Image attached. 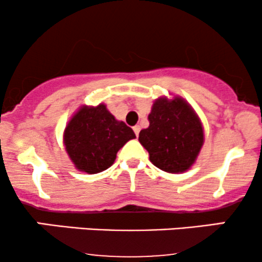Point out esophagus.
I'll return each mask as SVG.
<instances>
[{
    "label": "esophagus",
    "mask_w": 262,
    "mask_h": 262,
    "mask_svg": "<svg viewBox=\"0 0 262 262\" xmlns=\"http://www.w3.org/2000/svg\"><path fill=\"white\" fill-rule=\"evenodd\" d=\"M133 130H134L135 135H137V137H138V135H139V132H140V127H139V125H134Z\"/></svg>",
    "instance_id": "34e87169"
}]
</instances>
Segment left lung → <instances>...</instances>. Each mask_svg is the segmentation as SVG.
I'll use <instances>...</instances> for the list:
<instances>
[{"label": "left lung", "instance_id": "obj_1", "mask_svg": "<svg viewBox=\"0 0 262 262\" xmlns=\"http://www.w3.org/2000/svg\"><path fill=\"white\" fill-rule=\"evenodd\" d=\"M149 127L141 129L139 141L156 167L170 173L191 169L204 141L200 117L180 96L160 97L152 103Z\"/></svg>", "mask_w": 262, "mask_h": 262}]
</instances>
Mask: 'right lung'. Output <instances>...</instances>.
I'll use <instances>...</instances> for the list:
<instances>
[{
	"instance_id": "1",
	"label": "right lung",
	"mask_w": 262,
	"mask_h": 262,
	"mask_svg": "<svg viewBox=\"0 0 262 262\" xmlns=\"http://www.w3.org/2000/svg\"><path fill=\"white\" fill-rule=\"evenodd\" d=\"M133 129L117 121L106 104L81 106L64 130V145L79 171L97 173L113 165L118 150L130 139Z\"/></svg>"
}]
</instances>
